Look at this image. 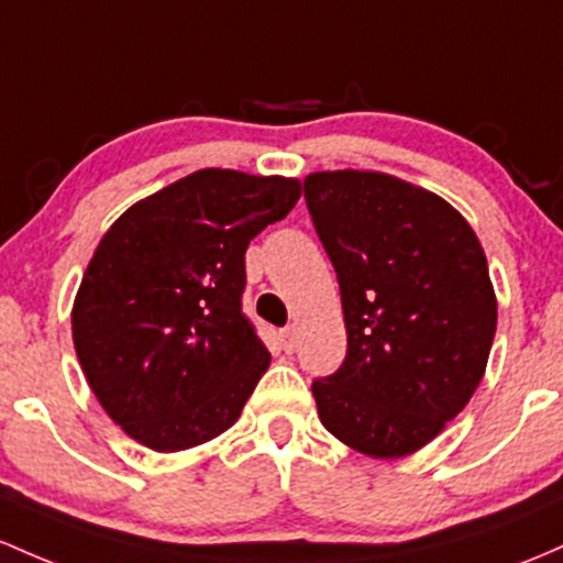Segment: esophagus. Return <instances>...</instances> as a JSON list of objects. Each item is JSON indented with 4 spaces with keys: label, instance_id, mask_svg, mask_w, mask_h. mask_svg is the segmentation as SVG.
Segmentation results:
<instances>
[{
    "label": "esophagus",
    "instance_id": "esophagus-1",
    "mask_svg": "<svg viewBox=\"0 0 563 563\" xmlns=\"http://www.w3.org/2000/svg\"><path fill=\"white\" fill-rule=\"evenodd\" d=\"M280 344L286 352H294L296 350V329L280 331Z\"/></svg>",
    "mask_w": 563,
    "mask_h": 563
}]
</instances>
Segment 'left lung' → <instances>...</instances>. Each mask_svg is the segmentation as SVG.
Returning <instances> with one entry per match:
<instances>
[{"mask_svg": "<svg viewBox=\"0 0 563 563\" xmlns=\"http://www.w3.org/2000/svg\"><path fill=\"white\" fill-rule=\"evenodd\" d=\"M305 200L347 329L339 372L312 382L320 422L374 460L419 452L484 379L497 331L486 253L443 197L387 173H310Z\"/></svg>", "mask_w": 563, "mask_h": 563, "instance_id": "1", "label": "left lung"}]
</instances>
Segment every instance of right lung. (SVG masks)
Masks as SVG:
<instances>
[{
    "label": "right lung",
    "instance_id": "right-lung-1",
    "mask_svg": "<svg viewBox=\"0 0 563 563\" xmlns=\"http://www.w3.org/2000/svg\"><path fill=\"white\" fill-rule=\"evenodd\" d=\"M301 197L299 178L206 168L128 208L92 253L71 310L103 411L154 452L238 422L269 366L240 299L245 249Z\"/></svg>",
    "mask_w": 563,
    "mask_h": 563
}]
</instances>
